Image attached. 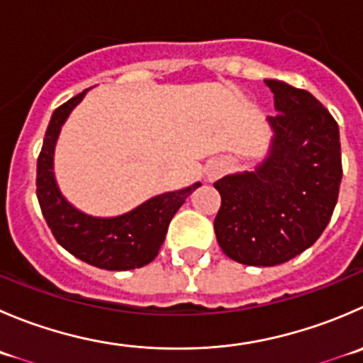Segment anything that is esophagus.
<instances>
[{
    "label": "esophagus",
    "instance_id": "34e87169",
    "mask_svg": "<svg viewBox=\"0 0 363 363\" xmlns=\"http://www.w3.org/2000/svg\"><path fill=\"white\" fill-rule=\"evenodd\" d=\"M223 170H225V163H221V161H214V163H211L209 167H207L206 170L207 179H209V181H214V179L220 177Z\"/></svg>",
    "mask_w": 363,
    "mask_h": 363
}]
</instances>
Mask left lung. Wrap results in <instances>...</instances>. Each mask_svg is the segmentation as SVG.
Here are the masks:
<instances>
[{
	"label": "left lung",
	"instance_id": "obj_1",
	"mask_svg": "<svg viewBox=\"0 0 363 363\" xmlns=\"http://www.w3.org/2000/svg\"><path fill=\"white\" fill-rule=\"evenodd\" d=\"M275 97L273 138L253 172L214 182L221 206L214 232L232 260L277 266L311 248L330 223L340 179L339 125L307 90L266 79Z\"/></svg>",
	"mask_w": 363,
	"mask_h": 363
}]
</instances>
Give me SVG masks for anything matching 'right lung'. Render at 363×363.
I'll use <instances>...</instances> for the list:
<instances>
[{
  "label": "right lung",
  "mask_w": 363,
  "mask_h": 363,
  "mask_svg": "<svg viewBox=\"0 0 363 363\" xmlns=\"http://www.w3.org/2000/svg\"><path fill=\"white\" fill-rule=\"evenodd\" d=\"M86 92L83 90L56 108L45 131L37 160V199L42 214L56 241L83 262L110 271L147 266L160 253L174 214L200 182L152 196L129 213L113 218L90 216L67 202L56 184L52 157L62 125Z\"/></svg>",
  "instance_id": "right-lung-1"
}]
</instances>
